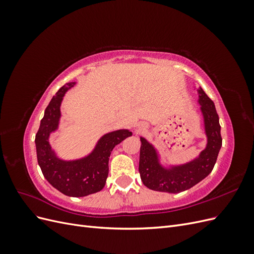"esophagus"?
<instances>
[{
    "label": "esophagus",
    "mask_w": 254,
    "mask_h": 254,
    "mask_svg": "<svg viewBox=\"0 0 254 254\" xmlns=\"http://www.w3.org/2000/svg\"><path fill=\"white\" fill-rule=\"evenodd\" d=\"M145 128V125L143 124V123H137V124H135V130L136 131H140V130H142V129H144Z\"/></svg>",
    "instance_id": "1"
}]
</instances>
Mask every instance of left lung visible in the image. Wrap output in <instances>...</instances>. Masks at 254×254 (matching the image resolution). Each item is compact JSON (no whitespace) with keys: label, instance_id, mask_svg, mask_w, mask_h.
Masks as SVG:
<instances>
[{"label":"left lung","instance_id":"obj_1","mask_svg":"<svg viewBox=\"0 0 254 254\" xmlns=\"http://www.w3.org/2000/svg\"><path fill=\"white\" fill-rule=\"evenodd\" d=\"M198 101L206 135L205 148L193 160L183 164H163L158 149L140 136L139 172L145 187L150 190L177 194L193 188L209 175L216 163L221 147L219 118L215 105L201 88L197 89Z\"/></svg>","mask_w":254,"mask_h":254}]
</instances>
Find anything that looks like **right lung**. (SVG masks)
<instances>
[{
    "mask_svg": "<svg viewBox=\"0 0 254 254\" xmlns=\"http://www.w3.org/2000/svg\"><path fill=\"white\" fill-rule=\"evenodd\" d=\"M75 84V81L65 83L53 96L44 111L35 143L38 164L51 186L66 196L84 197L104 189L109 173L108 163L112 149L126 137L131 136L132 132L129 129L114 130L99 137L94 148L87 156L73 160L61 159L53 149L50 136L59 131L61 103L66 92Z\"/></svg>",
    "mask_w": 254,
    "mask_h": 254,
    "instance_id": "obj_1",
    "label": "right lung"
}]
</instances>
